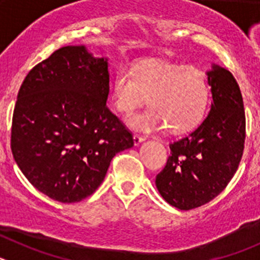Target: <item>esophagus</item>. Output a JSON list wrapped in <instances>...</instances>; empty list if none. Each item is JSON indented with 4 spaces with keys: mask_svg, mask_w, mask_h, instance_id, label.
Listing matches in <instances>:
<instances>
[{
    "mask_svg": "<svg viewBox=\"0 0 260 260\" xmlns=\"http://www.w3.org/2000/svg\"><path fill=\"white\" fill-rule=\"evenodd\" d=\"M133 139H134V144L135 146H138V144H141L142 142L146 139L144 137H142V135H138V134H134V137H133Z\"/></svg>",
    "mask_w": 260,
    "mask_h": 260,
    "instance_id": "1",
    "label": "esophagus"
}]
</instances>
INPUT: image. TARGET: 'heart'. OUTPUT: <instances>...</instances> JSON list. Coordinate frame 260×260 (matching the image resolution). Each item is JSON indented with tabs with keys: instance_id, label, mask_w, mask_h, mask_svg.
Here are the masks:
<instances>
[{
	"instance_id": "1",
	"label": "heart",
	"mask_w": 260,
	"mask_h": 260,
	"mask_svg": "<svg viewBox=\"0 0 260 260\" xmlns=\"http://www.w3.org/2000/svg\"><path fill=\"white\" fill-rule=\"evenodd\" d=\"M114 108L130 116L148 103L152 108L132 117L128 123L141 132L168 127L172 134L192 130L203 119L210 100L206 75L192 66L143 59L132 73L125 69L114 75L110 87Z\"/></svg>"
}]
</instances>
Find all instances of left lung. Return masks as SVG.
Here are the masks:
<instances>
[{
  "instance_id": "left-lung-1",
  "label": "left lung",
  "mask_w": 260,
  "mask_h": 260,
  "mask_svg": "<svg viewBox=\"0 0 260 260\" xmlns=\"http://www.w3.org/2000/svg\"><path fill=\"white\" fill-rule=\"evenodd\" d=\"M212 103L208 116L189 135L169 144L171 156L156 176V187L178 210L201 207L216 198L237 172L246 138L241 89L231 71H208Z\"/></svg>"
}]
</instances>
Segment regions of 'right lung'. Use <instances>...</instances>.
Returning a JSON list of instances; mask_svg holds the SVG:
<instances>
[{"label": "right lung", "instance_id": "add662e5", "mask_svg": "<svg viewBox=\"0 0 260 260\" xmlns=\"http://www.w3.org/2000/svg\"><path fill=\"white\" fill-rule=\"evenodd\" d=\"M108 61L68 45L32 68L18 92L11 152L40 192L61 203L92 195L132 132L107 107Z\"/></svg>", "mask_w": 260, "mask_h": 260}]
</instances>
